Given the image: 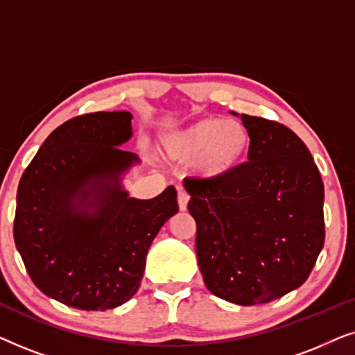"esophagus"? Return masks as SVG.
I'll use <instances>...</instances> for the list:
<instances>
[{
    "instance_id": "obj_1",
    "label": "esophagus",
    "mask_w": 355,
    "mask_h": 355,
    "mask_svg": "<svg viewBox=\"0 0 355 355\" xmlns=\"http://www.w3.org/2000/svg\"><path fill=\"white\" fill-rule=\"evenodd\" d=\"M187 203H189V193L184 191L182 187L178 189V205H179V210L184 211L187 210Z\"/></svg>"
}]
</instances>
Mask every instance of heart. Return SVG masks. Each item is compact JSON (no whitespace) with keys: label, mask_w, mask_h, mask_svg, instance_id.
Returning a JSON list of instances; mask_svg holds the SVG:
<instances>
[{"label":"heart","mask_w":355,"mask_h":355,"mask_svg":"<svg viewBox=\"0 0 355 355\" xmlns=\"http://www.w3.org/2000/svg\"><path fill=\"white\" fill-rule=\"evenodd\" d=\"M250 145V132L241 121L203 118L166 135L163 152L176 162L192 163L203 181L218 182L237 171Z\"/></svg>","instance_id":"b5f03b06"}]
</instances>
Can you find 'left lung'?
I'll return each mask as SVG.
<instances>
[{
  "instance_id": "obj_1",
  "label": "left lung",
  "mask_w": 355,
  "mask_h": 355,
  "mask_svg": "<svg viewBox=\"0 0 355 355\" xmlns=\"http://www.w3.org/2000/svg\"><path fill=\"white\" fill-rule=\"evenodd\" d=\"M241 119L252 137L249 162L223 181L186 179L184 187L208 291L227 302L257 305L309 278L324 244V189L293 130L257 116Z\"/></svg>"
}]
</instances>
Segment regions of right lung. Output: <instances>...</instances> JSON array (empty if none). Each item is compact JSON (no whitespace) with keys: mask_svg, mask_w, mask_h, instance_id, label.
<instances>
[{"mask_svg":"<svg viewBox=\"0 0 355 355\" xmlns=\"http://www.w3.org/2000/svg\"><path fill=\"white\" fill-rule=\"evenodd\" d=\"M129 111L82 114L53 130L17 187L14 242L33 284L80 310L119 307L137 293L155 236L178 213L176 189L129 197L121 179L139 163L121 148Z\"/></svg>","mask_w":355,"mask_h":355,"instance_id":"right-lung-1","label":"right lung"}]
</instances>
